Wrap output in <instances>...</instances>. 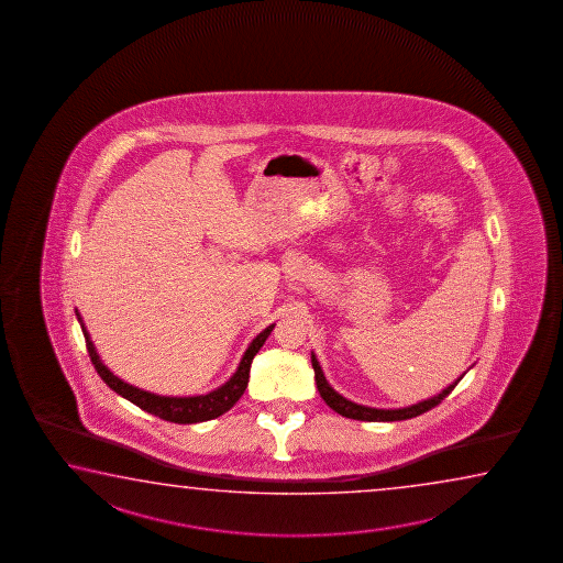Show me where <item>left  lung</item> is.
Here are the masks:
<instances>
[{
  "label": "left lung",
  "mask_w": 563,
  "mask_h": 563,
  "mask_svg": "<svg viewBox=\"0 0 563 563\" xmlns=\"http://www.w3.org/2000/svg\"><path fill=\"white\" fill-rule=\"evenodd\" d=\"M311 364H313L314 371V382H317V390L321 394V398H323L324 404L331 408V410L336 411V413H341L344 418H349V420H361V421H401V420H410V418H416V416H420L423 411L431 410V408H435L438 404H441L443 398H448L451 390L457 386L459 380L467 374V372H463L461 376H459L457 380L451 382L448 388H443V390L435 394V396H431L428 400L418 401V404H411V406H406V408H390V410H384V408H371V406H363V404H356L353 400H346L344 396H341L339 391L334 390L333 386L327 382L324 378L323 368H321V364L317 361V356L314 353H311Z\"/></svg>",
  "instance_id": "left-lung-1"
}]
</instances>
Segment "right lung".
<instances>
[{"instance_id": "1", "label": "right lung", "mask_w": 563, "mask_h": 563, "mask_svg": "<svg viewBox=\"0 0 563 563\" xmlns=\"http://www.w3.org/2000/svg\"><path fill=\"white\" fill-rule=\"evenodd\" d=\"M77 319L80 327H82V333H85L86 349L90 354V361L95 364L96 372L100 374L104 384H108L115 394H120L125 400H130L137 408H142L143 411L157 416L162 420L173 421V423H199V421L214 420V418L222 416L224 411H229L246 390L252 361H254L257 351L264 346L267 336L276 327V323L269 324L262 333L256 334V339L249 344L246 353L242 354V361H240L236 372L219 388L210 390L209 394H200V396H159V394L142 390V388L118 378L114 372L110 371L100 361V356L96 353L95 343L86 331L82 317L78 311Z\"/></svg>"}]
</instances>
